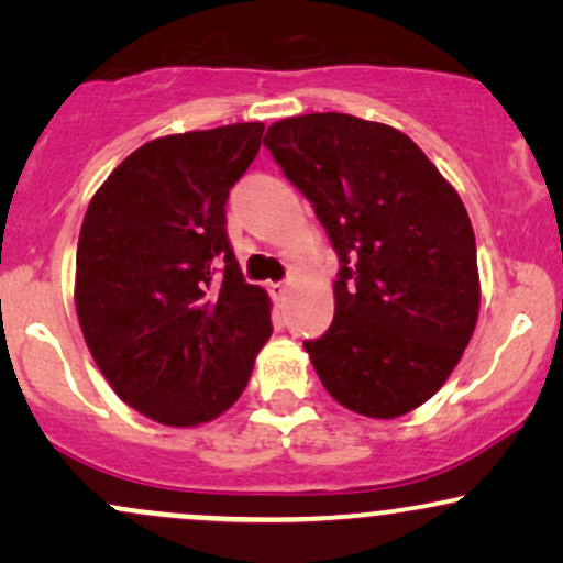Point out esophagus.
<instances>
[{"instance_id":"34e87169","label":"esophagus","mask_w":563,"mask_h":563,"mask_svg":"<svg viewBox=\"0 0 563 563\" xmlns=\"http://www.w3.org/2000/svg\"><path fill=\"white\" fill-rule=\"evenodd\" d=\"M269 294H273L275 301H286L290 290H288L286 283H269Z\"/></svg>"}]
</instances>
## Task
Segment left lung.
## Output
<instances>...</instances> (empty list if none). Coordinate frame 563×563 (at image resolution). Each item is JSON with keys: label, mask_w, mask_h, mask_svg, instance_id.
I'll list each match as a JSON object with an SVG mask.
<instances>
[{"label": "left lung", "mask_w": 563, "mask_h": 563, "mask_svg": "<svg viewBox=\"0 0 563 563\" xmlns=\"http://www.w3.org/2000/svg\"><path fill=\"white\" fill-rule=\"evenodd\" d=\"M264 145L314 206L341 269L309 360L339 405L399 418L442 389L479 318L466 206L399 129L349 113L275 121Z\"/></svg>", "instance_id": "1"}]
</instances>
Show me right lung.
I'll return each mask as SVG.
<instances>
[{"instance_id":"right-lung-1","label":"right lung","mask_w":563,"mask_h":563,"mask_svg":"<svg viewBox=\"0 0 563 563\" xmlns=\"http://www.w3.org/2000/svg\"><path fill=\"white\" fill-rule=\"evenodd\" d=\"M264 124L166 134L126 156L89 200L76 249V314L97 367L145 418L214 421L273 335L269 296L228 241L230 187Z\"/></svg>"}]
</instances>
